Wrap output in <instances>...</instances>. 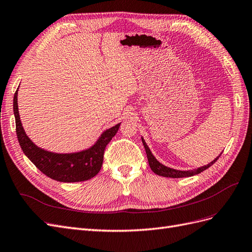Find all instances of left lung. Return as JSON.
Returning a JSON list of instances; mask_svg holds the SVG:
<instances>
[{
    "label": "left lung",
    "mask_w": 252,
    "mask_h": 252,
    "mask_svg": "<svg viewBox=\"0 0 252 252\" xmlns=\"http://www.w3.org/2000/svg\"><path fill=\"white\" fill-rule=\"evenodd\" d=\"M142 142H143V145L145 147V150H146V154H147V158H148V163H149V166L151 170L154 171L156 174L158 175H161V177H165V178H172V179H178V178H187V177H192V175H195V174H199L201 173L202 171L206 170L207 168H209V167L211 165L215 164L217 162V159L220 158V156L222 155V152H220V155L213 159L212 162H210L208 165H205V166H202V167H199V168L196 169H193V170H177V169H173V168H170V167H167L163 164L159 163L158 159L155 158V156L151 154V151L149 149V147L147 146L146 142L144 141V139L142 138Z\"/></svg>",
    "instance_id": "8db88e82"
}]
</instances>
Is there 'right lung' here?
Segmentation results:
<instances>
[{
	"mask_svg": "<svg viewBox=\"0 0 252 252\" xmlns=\"http://www.w3.org/2000/svg\"><path fill=\"white\" fill-rule=\"evenodd\" d=\"M13 113L18 140L25 156L47 177L64 183L87 181L98 173L103 165L106 145L116 135L121 125V123L117 124L105 130L94 145L88 149L72 154H56L37 147L27 136L20 120L18 89L13 96Z\"/></svg>",
	"mask_w": 252,
	"mask_h": 252,
	"instance_id": "obj_1",
	"label": "right lung"
}]
</instances>
